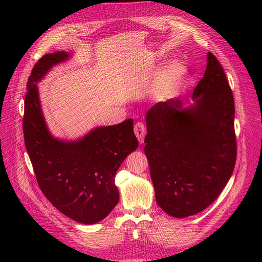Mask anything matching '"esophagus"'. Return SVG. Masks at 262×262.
Here are the masks:
<instances>
[{
  "mask_svg": "<svg viewBox=\"0 0 262 262\" xmlns=\"http://www.w3.org/2000/svg\"><path fill=\"white\" fill-rule=\"evenodd\" d=\"M134 133H136V136L139 140L140 143L142 144L144 142V138H145V133H146V128L144 123L142 122H138L134 125Z\"/></svg>",
  "mask_w": 262,
  "mask_h": 262,
  "instance_id": "34e87169",
  "label": "esophagus"
}]
</instances>
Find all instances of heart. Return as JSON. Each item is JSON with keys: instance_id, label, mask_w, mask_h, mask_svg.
Wrapping results in <instances>:
<instances>
[{"instance_id": "heart-1", "label": "heart", "mask_w": 262, "mask_h": 262, "mask_svg": "<svg viewBox=\"0 0 262 262\" xmlns=\"http://www.w3.org/2000/svg\"><path fill=\"white\" fill-rule=\"evenodd\" d=\"M187 67L179 60L173 61L165 71L158 82V90L164 94H171L184 82L187 76Z\"/></svg>"}]
</instances>
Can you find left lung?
Listing matches in <instances>:
<instances>
[{
  "mask_svg": "<svg viewBox=\"0 0 262 262\" xmlns=\"http://www.w3.org/2000/svg\"><path fill=\"white\" fill-rule=\"evenodd\" d=\"M192 98L194 105L188 108L175 97L146 113L144 152L156 201L178 219L199 213L216 200L237 156L233 93L211 52Z\"/></svg>",
  "mask_w": 262,
  "mask_h": 262,
  "instance_id": "obj_1",
  "label": "left lung"
}]
</instances>
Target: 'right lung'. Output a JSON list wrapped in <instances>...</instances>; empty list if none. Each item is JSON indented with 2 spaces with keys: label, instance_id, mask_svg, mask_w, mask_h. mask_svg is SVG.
Here are the masks:
<instances>
[{
  "label": "right lung",
  "instance_id": "right-lung-1",
  "mask_svg": "<svg viewBox=\"0 0 262 262\" xmlns=\"http://www.w3.org/2000/svg\"><path fill=\"white\" fill-rule=\"evenodd\" d=\"M69 55L63 51L46 54L31 71L23 119L24 140L39 188L47 199L78 223L95 224L117 205V170L139 142L132 119L99 126L75 142L51 136L41 113L37 82Z\"/></svg>",
  "mask_w": 262,
  "mask_h": 262
}]
</instances>
